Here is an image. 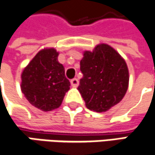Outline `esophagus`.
<instances>
[{
    "instance_id": "obj_1",
    "label": "esophagus",
    "mask_w": 155,
    "mask_h": 155,
    "mask_svg": "<svg viewBox=\"0 0 155 155\" xmlns=\"http://www.w3.org/2000/svg\"><path fill=\"white\" fill-rule=\"evenodd\" d=\"M78 84H79V81H78V78H73V79L71 80V84L72 86H78Z\"/></svg>"
}]
</instances>
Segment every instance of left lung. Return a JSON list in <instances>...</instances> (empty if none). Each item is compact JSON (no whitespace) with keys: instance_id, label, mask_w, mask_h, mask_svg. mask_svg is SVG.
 Returning <instances> with one entry per match:
<instances>
[{"instance_id":"1","label":"left lung","mask_w":155,"mask_h":155,"mask_svg":"<svg viewBox=\"0 0 155 155\" xmlns=\"http://www.w3.org/2000/svg\"><path fill=\"white\" fill-rule=\"evenodd\" d=\"M80 71L83 78L78 90L89 110L105 112L118 104L127 92V64L109 45L100 44L93 51H84Z\"/></svg>"}]
</instances>
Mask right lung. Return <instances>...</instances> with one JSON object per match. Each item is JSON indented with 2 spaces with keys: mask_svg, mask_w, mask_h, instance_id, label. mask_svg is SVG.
<instances>
[{
  "mask_svg": "<svg viewBox=\"0 0 155 155\" xmlns=\"http://www.w3.org/2000/svg\"><path fill=\"white\" fill-rule=\"evenodd\" d=\"M58 56L53 48L39 51L21 74V91L30 104L43 111L58 108L71 85Z\"/></svg>",
  "mask_w": 155,
  "mask_h": 155,
  "instance_id": "1",
  "label": "right lung"
}]
</instances>
